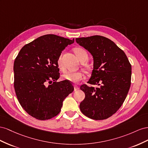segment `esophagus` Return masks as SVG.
Instances as JSON below:
<instances>
[{"label": "esophagus", "instance_id": "esophagus-1", "mask_svg": "<svg viewBox=\"0 0 148 148\" xmlns=\"http://www.w3.org/2000/svg\"><path fill=\"white\" fill-rule=\"evenodd\" d=\"M74 90H75H75H77L79 89V87L77 85H74Z\"/></svg>", "mask_w": 148, "mask_h": 148}]
</instances>
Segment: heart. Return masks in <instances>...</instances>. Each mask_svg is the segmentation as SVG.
Returning a JSON list of instances; mask_svg holds the SVG:
<instances>
[{"label":"heart","instance_id":"b5f03b06","mask_svg":"<svg viewBox=\"0 0 148 148\" xmlns=\"http://www.w3.org/2000/svg\"><path fill=\"white\" fill-rule=\"evenodd\" d=\"M74 51L81 62L84 61H86L87 60L88 54L86 50L81 48H75L74 49ZM57 64L59 69L61 71H64V67H63L62 61V55H60V56L58 57ZM62 78L63 80H66V81L71 82L77 83L84 79V75L81 72H75V73L68 72V73L63 74Z\"/></svg>","mask_w":148,"mask_h":148}]
</instances>
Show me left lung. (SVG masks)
I'll return each instance as SVG.
<instances>
[{"instance_id":"1","label":"left lung","mask_w":148,"mask_h":148,"mask_svg":"<svg viewBox=\"0 0 148 148\" xmlns=\"http://www.w3.org/2000/svg\"><path fill=\"white\" fill-rule=\"evenodd\" d=\"M75 41L90 53L94 60L87 83L101 84L96 88L81 86L86 97L80 103V109L91 119H107L116 112L126 97L131 85L132 66L123 51L107 38L95 35Z\"/></svg>"}]
</instances>
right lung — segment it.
Returning <instances> with one entry per match:
<instances>
[{"instance_id": "add662e5", "label": "right lung", "mask_w": 148, "mask_h": 148, "mask_svg": "<svg viewBox=\"0 0 148 148\" xmlns=\"http://www.w3.org/2000/svg\"><path fill=\"white\" fill-rule=\"evenodd\" d=\"M74 42V39L45 35L25 45L15 58L14 72L16 97L25 110L38 120L56 116L63 100L74 90L70 82H56L60 77L58 58L62 51Z\"/></svg>"}]
</instances>
